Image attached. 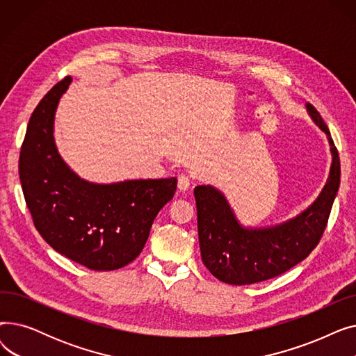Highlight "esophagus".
Returning <instances> with one entry per match:
<instances>
[{"label": "esophagus", "mask_w": 356, "mask_h": 356, "mask_svg": "<svg viewBox=\"0 0 356 356\" xmlns=\"http://www.w3.org/2000/svg\"><path fill=\"white\" fill-rule=\"evenodd\" d=\"M192 184V177L189 175H180L179 176V183H177V188L180 192H186Z\"/></svg>", "instance_id": "esophagus-1"}]
</instances>
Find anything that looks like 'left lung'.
<instances>
[{
  "mask_svg": "<svg viewBox=\"0 0 356 356\" xmlns=\"http://www.w3.org/2000/svg\"><path fill=\"white\" fill-rule=\"evenodd\" d=\"M306 109L327 137L332 164L322 192L303 212L271 227H245L228 199L211 184L195 188L200 255L218 280L245 286L266 282L303 261L319 244L341 184V161L329 128L310 104Z\"/></svg>",
  "mask_w": 356,
  "mask_h": 356,
  "instance_id": "obj_1",
  "label": "left lung"
}]
</instances>
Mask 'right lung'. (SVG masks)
I'll return each instance as SVG.
<instances>
[{"mask_svg":"<svg viewBox=\"0 0 356 356\" xmlns=\"http://www.w3.org/2000/svg\"><path fill=\"white\" fill-rule=\"evenodd\" d=\"M72 78L56 83L30 117L18 173L35 229L59 254L95 271L125 267L143 251L177 179L93 183L59 154L54 114Z\"/></svg>","mask_w":356,"mask_h":356,"instance_id":"right-lung-1","label":"right lung"}]
</instances>
